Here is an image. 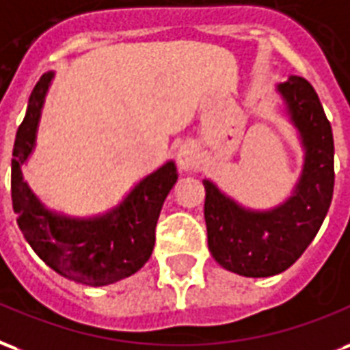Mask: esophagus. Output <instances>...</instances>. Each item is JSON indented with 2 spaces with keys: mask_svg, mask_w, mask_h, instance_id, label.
<instances>
[{
  "mask_svg": "<svg viewBox=\"0 0 350 350\" xmlns=\"http://www.w3.org/2000/svg\"><path fill=\"white\" fill-rule=\"evenodd\" d=\"M177 164L180 172H192L200 164V152L192 144L180 145L177 150Z\"/></svg>",
  "mask_w": 350,
  "mask_h": 350,
  "instance_id": "obj_1",
  "label": "esophagus"
}]
</instances>
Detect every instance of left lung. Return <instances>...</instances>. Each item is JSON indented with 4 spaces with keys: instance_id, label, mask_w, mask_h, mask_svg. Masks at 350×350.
Instances as JSON below:
<instances>
[{
    "instance_id": "obj_1",
    "label": "left lung",
    "mask_w": 350,
    "mask_h": 350,
    "mask_svg": "<svg viewBox=\"0 0 350 350\" xmlns=\"http://www.w3.org/2000/svg\"><path fill=\"white\" fill-rule=\"evenodd\" d=\"M285 116L304 152L291 193L270 208H252L205 178L208 250L218 265L246 278L287 270L315 239L334 193V137L315 89L300 76L278 83Z\"/></svg>"
}]
</instances>
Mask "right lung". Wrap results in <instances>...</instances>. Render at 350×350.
Returning a JSON list of instances; mask_svg holds the SVG:
<instances>
[{
	"mask_svg": "<svg viewBox=\"0 0 350 350\" xmlns=\"http://www.w3.org/2000/svg\"><path fill=\"white\" fill-rule=\"evenodd\" d=\"M55 72L40 76L18 126L11 162L12 208L33 252L70 282L100 287L132 276L149 261L154 228L167 193L177 183V165L167 160L139 178L119 205L93 216H70L46 206L24 180L22 165L37 147V130Z\"/></svg>",
	"mask_w": 350,
	"mask_h": 350,
	"instance_id": "right-lung-1",
	"label": "right lung"
}]
</instances>
